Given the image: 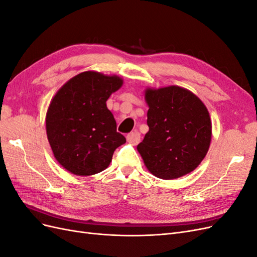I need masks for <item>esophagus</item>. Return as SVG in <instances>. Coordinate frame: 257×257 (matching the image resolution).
I'll return each instance as SVG.
<instances>
[{"label": "esophagus", "instance_id": "esophagus-1", "mask_svg": "<svg viewBox=\"0 0 257 257\" xmlns=\"http://www.w3.org/2000/svg\"><path fill=\"white\" fill-rule=\"evenodd\" d=\"M126 139L130 144L137 145L139 143V141H141V136H139L138 131H134V132H132V133L127 134Z\"/></svg>", "mask_w": 257, "mask_h": 257}]
</instances>
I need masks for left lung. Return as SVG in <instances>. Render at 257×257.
I'll return each instance as SVG.
<instances>
[{
  "label": "left lung",
  "mask_w": 257,
  "mask_h": 257,
  "mask_svg": "<svg viewBox=\"0 0 257 257\" xmlns=\"http://www.w3.org/2000/svg\"><path fill=\"white\" fill-rule=\"evenodd\" d=\"M149 132L137 146L148 170L170 180L193 172L211 142V120L204 103L189 90L170 85L147 89Z\"/></svg>",
  "instance_id": "1"
}]
</instances>
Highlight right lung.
<instances>
[{
	"mask_svg": "<svg viewBox=\"0 0 257 257\" xmlns=\"http://www.w3.org/2000/svg\"><path fill=\"white\" fill-rule=\"evenodd\" d=\"M118 76L83 72L52 98L46 131L56 160L77 176H91L109 166L116 148L126 142L106 100L121 88Z\"/></svg>",
	"mask_w": 257,
	"mask_h": 257,
	"instance_id": "obj_1",
	"label": "right lung"
}]
</instances>
